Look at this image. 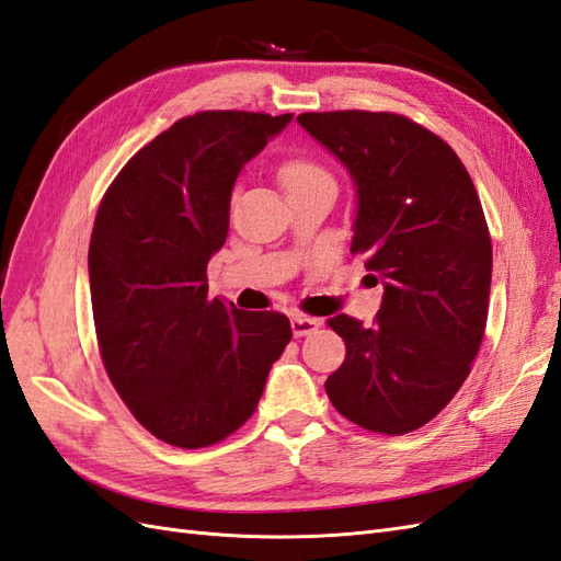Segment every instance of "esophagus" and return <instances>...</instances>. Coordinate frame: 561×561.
Wrapping results in <instances>:
<instances>
[{
	"mask_svg": "<svg viewBox=\"0 0 561 561\" xmlns=\"http://www.w3.org/2000/svg\"><path fill=\"white\" fill-rule=\"evenodd\" d=\"M320 327H322V320H318V318H308V314H304V312L291 314L294 336H308L312 332H318Z\"/></svg>",
	"mask_w": 561,
	"mask_h": 561,
	"instance_id": "obj_1",
	"label": "esophagus"
}]
</instances>
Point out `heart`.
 <instances>
[{"instance_id":"obj_1","label":"heart","mask_w":561,"mask_h":561,"mask_svg":"<svg viewBox=\"0 0 561 561\" xmlns=\"http://www.w3.org/2000/svg\"><path fill=\"white\" fill-rule=\"evenodd\" d=\"M279 178L286 194L296 192V190H306V186H318V184H329L334 186V180L329 172L320 165L310 161V158H289L279 170Z\"/></svg>"}]
</instances>
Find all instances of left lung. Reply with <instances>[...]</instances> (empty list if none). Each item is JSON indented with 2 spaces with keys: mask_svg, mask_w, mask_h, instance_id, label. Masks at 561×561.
Returning a JSON list of instances; mask_svg holds the SVG:
<instances>
[{
  "mask_svg": "<svg viewBox=\"0 0 561 561\" xmlns=\"http://www.w3.org/2000/svg\"><path fill=\"white\" fill-rule=\"evenodd\" d=\"M355 186L351 253L383 286L371 327L327 324L346 360L324 389L343 417L408 434L450 403L483 341L493 249L467 168L434 133L396 113H300Z\"/></svg>",
  "mask_w": 561,
  "mask_h": 561,
  "instance_id": "8db88e82",
  "label": "left lung"
}]
</instances>
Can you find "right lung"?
<instances>
[{
	"label": "right lung",
	"instance_id": "right-lung-1",
	"mask_svg": "<svg viewBox=\"0 0 561 561\" xmlns=\"http://www.w3.org/2000/svg\"><path fill=\"white\" fill-rule=\"evenodd\" d=\"M291 113L204 111L139 149L99 206L90 291L99 351L137 422L178 448H206L247 422L289 318L208 298L234 182Z\"/></svg>",
	"mask_w": 561,
	"mask_h": 561
}]
</instances>
